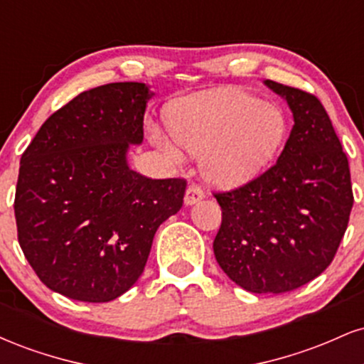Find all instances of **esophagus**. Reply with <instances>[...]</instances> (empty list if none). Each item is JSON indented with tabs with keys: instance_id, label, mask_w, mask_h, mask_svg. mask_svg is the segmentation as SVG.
Masks as SVG:
<instances>
[{
	"instance_id": "obj_1",
	"label": "esophagus",
	"mask_w": 364,
	"mask_h": 364,
	"mask_svg": "<svg viewBox=\"0 0 364 364\" xmlns=\"http://www.w3.org/2000/svg\"><path fill=\"white\" fill-rule=\"evenodd\" d=\"M203 191L200 190L198 186H195V185H191V186H188V190H186V193H185V203L186 205H195L196 202H200V200H203Z\"/></svg>"
}]
</instances>
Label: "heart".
I'll return each instance as SVG.
<instances>
[{
    "label": "heart",
    "mask_w": 364,
    "mask_h": 364,
    "mask_svg": "<svg viewBox=\"0 0 364 364\" xmlns=\"http://www.w3.org/2000/svg\"><path fill=\"white\" fill-rule=\"evenodd\" d=\"M168 128L180 147L200 156L205 181L231 190L253 181L270 164L286 139L287 119L272 102L243 92L214 90L174 104ZM150 141L169 162L181 164L183 152L173 140L150 129Z\"/></svg>",
    "instance_id": "obj_1"
}]
</instances>
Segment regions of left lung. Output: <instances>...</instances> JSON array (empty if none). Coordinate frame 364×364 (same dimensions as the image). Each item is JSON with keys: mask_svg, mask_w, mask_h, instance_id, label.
<instances>
[{"mask_svg": "<svg viewBox=\"0 0 364 364\" xmlns=\"http://www.w3.org/2000/svg\"><path fill=\"white\" fill-rule=\"evenodd\" d=\"M263 83L287 102L294 124L272 168L215 195L223 224L214 255L243 289L281 294L330 265L354 200L348 157L318 99L272 80Z\"/></svg>", "mask_w": 364, "mask_h": 364, "instance_id": "8db88e82", "label": "left lung"}]
</instances>
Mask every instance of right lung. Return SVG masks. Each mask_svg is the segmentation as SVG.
Segmentation results:
<instances>
[{"label": "right lung", "instance_id": "1", "mask_svg": "<svg viewBox=\"0 0 364 364\" xmlns=\"http://www.w3.org/2000/svg\"><path fill=\"white\" fill-rule=\"evenodd\" d=\"M152 97L140 82L82 92L44 121L20 159V248L66 298H119L144 272L159 225L183 207L185 179H150L128 164Z\"/></svg>", "mask_w": 364, "mask_h": 364}]
</instances>
